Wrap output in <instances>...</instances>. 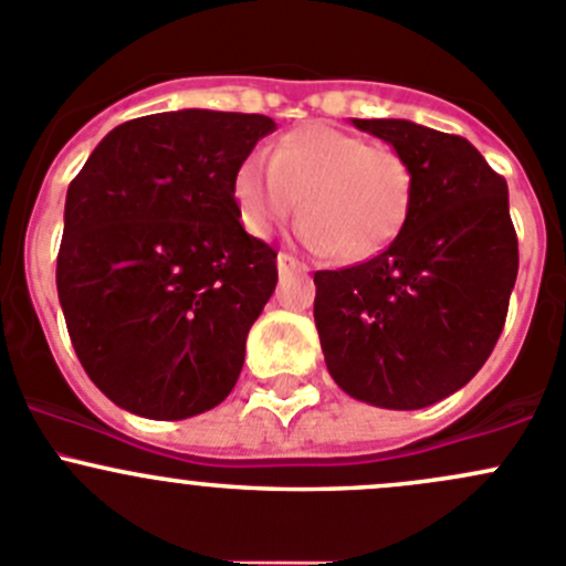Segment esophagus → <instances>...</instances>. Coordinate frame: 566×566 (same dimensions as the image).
<instances>
[{
  "mask_svg": "<svg viewBox=\"0 0 566 566\" xmlns=\"http://www.w3.org/2000/svg\"><path fill=\"white\" fill-rule=\"evenodd\" d=\"M276 265H279V273H282V276H293V273H295V276H301V273L310 271L304 262L295 260V256L287 254V251H282V254L276 256Z\"/></svg>",
  "mask_w": 566,
  "mask_h": 566,
  "instance_id": "esophagus-1",
  "label": "esophagus"
}]
</instances>
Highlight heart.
I'll list each match as a JSON object with an SVG mask.
<instances>
[{"instance_id": "b5f03b06", "label": "heart", "mask_w": 566, "mask_h": 566, "mask_svg": "<svg viewBox=\"0 0 566 566\" xmlns=\"http://www.w3.org/2000/svg\"><path fill=\"white\" fill-rule=\"evenodd\" d=\"M268 163L247 158L232 182L251 235H271L298 197L301 241L342 262H361L378 256L408 221L413 175L391 147L312 123L279 136Z\"/></svg>"}]
</instances>
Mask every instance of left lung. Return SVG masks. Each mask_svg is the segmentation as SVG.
<instances>
[{
	"mask_svg": "<svg viewBox=\"0 0 566 566\" xmlns=\"http://www.w3.org/2000/svg\"><path fill=\"white\" fill-rule=\"evenodd\" d=\"M413 175L389 249L315 273V325L342 391L389 410L449 397L482 369L517 279L506 180L468 139L410 119H353Z\"/></svg>",
	"mask_w": 566,
	"mask_h": 566,
	"instance_id": "1",
	"label": "left lung"
}]
</instances>
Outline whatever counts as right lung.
<instances>
[{"instance_id": "obj_1", "label": "right lung", "mask_w": 566, "mask_h": 566, "mask_svg": "<svg viewBox=\"0 0 566 566\" xmlns=\"http://www.w3.org/2000/svg\"><path fill=\"white\" fill-rule=\"evenodd\" d=\"M265 114H147L108 130L65 199L56 293L84 373L119 408L177 421L235 386L276 287V251L238 213Z\"/></svg>"}]
</instances>
